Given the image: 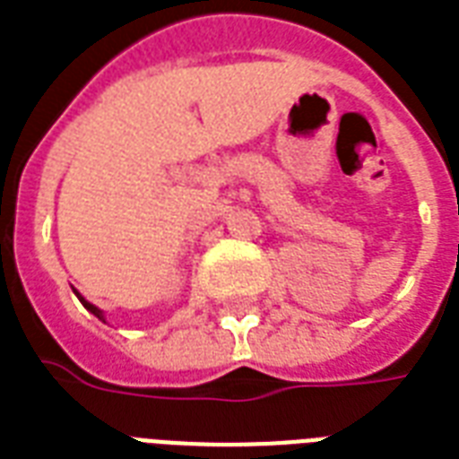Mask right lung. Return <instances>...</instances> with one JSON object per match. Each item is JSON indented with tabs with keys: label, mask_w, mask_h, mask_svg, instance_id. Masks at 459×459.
I'll return each instance as SVG.
<instances>
[{
	"label": "right lung",
	"mask_w": 459,
	"mask_h": 459,
	"mask_svg": "<svg viewBox=\"0 0 459 459\" xmlns=\"http://www.w3.org/2000/svg\"><path fill=\"white\" fill-rule=\"evenodd\" d=\"M78 299H80V296H78ZM80 300H82V306L88 307V310H90V313H92V316L102 317V310H100V307H95V306H92V303H88V300H85V299H80Z\"/></svg>",
	"instance_id": "obj_1"
}]
</instances>
